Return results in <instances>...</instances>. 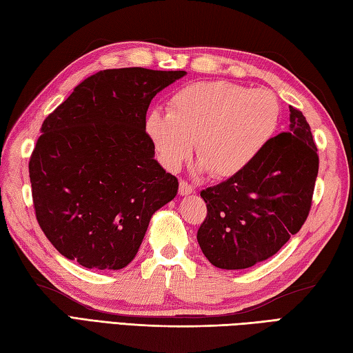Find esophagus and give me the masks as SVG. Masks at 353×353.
<instances>
[{
  "label": "esophagus",
  "instance_id": "obj_1",
  "mask_svg": "<svg viewBox=\"0 0 353 353\" xmlns=\"http://www.w3.org/2000/svg\"><path fill=\"white\" fill-rule=\"evenodd\" d=\"M194 192V186L191 183H188L186 181H181L179 182V194L181 196H188V194Z\"/></svg>",
  "mask_w": 353,
  "mask_h": 353
}]
</instances>
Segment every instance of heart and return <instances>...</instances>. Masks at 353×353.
I'll use <instances>...</instances> for the list:
<instances>
[{"mask_svg":"<svg viewBox=\"0 0 353 353\" xmlns=\"http://www.w3.org/2000/svg\"><path fill=\"white\" fill-rule=\"evenodd\" d=\"M281 121V103L270 89L229 80L196 81L171 95L168 114L152 110L145 130L168 170L190 159L194 142L201 167L234 177L258 159Z\"/></svg>","mask_w":353,"mask_h":353,"instance_id":"b5f03b06","label":"heart"}]
</instances>
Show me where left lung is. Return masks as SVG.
I'll return each instance as SVG.
<instances>
[{
  "instance_id": "1",
  "label": "left lung",
  "mask_w": 353,
  "mask_h": 353,
  "mask_svg": "<svg viewBox=\"0 0 353 353\" xmlns=\"http://www.w3.org/2000/svg\"><path fill=\"white\" fill-rule=\"evenodd\" d=\"M317 172L311 127L290 106L288 132L274 137L249 168L200 192L208 214L197 241L208 261L241 270L279 252L308 219Z\"/></svg>"
}]
</instances>
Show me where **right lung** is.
Masks as SVG:
<instances>
[{
    "instance_id": "1",
    "label": "right lung",
    "mask_w": 353,
    "mask_h": 353,
    "mask_svg": "<svg viewBox=\"0 0 353 353\" xmlns=\"http://www.w3.org/2000/svg\"><path fill=\"white\" fill-rule=\"evenodd\" d=\"M185 71L104 70L43 119L28 171L36 220L65 258L97 270L124 268L150 219L176 197L145 132L153 97Z\"/></svg>"
}]
</instances>
